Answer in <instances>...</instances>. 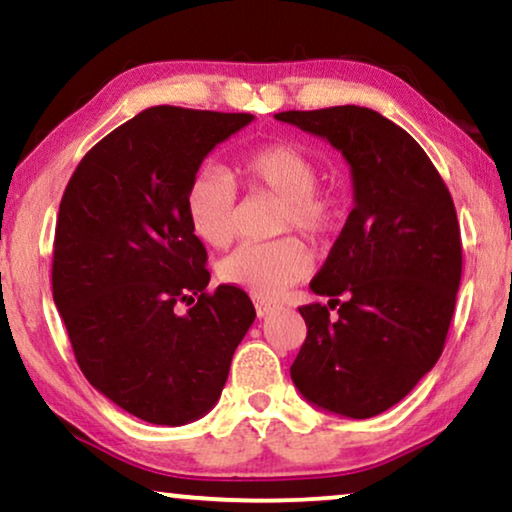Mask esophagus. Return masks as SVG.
<instances>
[{
	"mask_svg": "<svg viewBox=\"0 0 512 512\" xmlns=\"http://www.w3.org/2000/svg\"><path fill=\"white\" fill-rule=\"evenodd\" d=\"M254 307H256V314L258 317H268L270 312H275L277 310V305L275 303H270V300H263V298H256L254 300Z\"/></svg>",
	"mask_w": 512,
	"mask_h": 512,
	"instance_id": "obj_1",
	"label": "esophagus"
}]
</instances>
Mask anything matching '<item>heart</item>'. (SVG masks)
Wrapping results in <instances>:
<instances>
[{"label": "heart", "instance_id": "1", "mask_svg": "<svg viewBox=\"0 0 512 512\" xmlns=\"http://www.w3.org/2000/svg\"><path fill=\"white\" fill-rule=\"evenodd\" d=\"M237 174L251 193L282 198L279 233L300 230L314 242L338 233L347 219L345 200L333 188H321L319 167L291 144H265L237 160ZM188 226L198 240L223 249L237 237V191L223 172L202 170L186 191ZM312 258L298 237L242 244L219 263V277L254 296L275 298L307 277Z\"/></svg>", "mask_w": 512, "mask_h": 512}]
</instances>
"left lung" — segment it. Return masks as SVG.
<instances>
[{"mask_svg": "<svg viewBox=\"0 0 512 512\" xmlns=\"http://www.w3.org/2000/svg\"><path fill=\"white\" fill-rule=\"evenodd\" d=\"M275 118L331 142L354 184V209L310 282L331 300L298 307L307 338L291 380L317 408L375 417L443 354L461 282L452 195L422 146L373 109L345 104Z\"/></svg>", "mask_w": 512, "mask_h": 512, "instance_id": "left-lung-1", "label": "left lung"}]
</instances>
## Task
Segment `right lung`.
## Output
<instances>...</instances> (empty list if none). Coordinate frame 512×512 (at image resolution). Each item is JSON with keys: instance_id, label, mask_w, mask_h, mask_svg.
<instances>
[{"instance_id": "add662e5", "label": "right lung", "mask_w": 512, "mask_h": 512, "mask_svg": "<svg viewBox=\"0 0 512 512\" xmlns=\"http://www.w3.org/2000/svg\"><path fill=\"white\" fill-rule=\"evenodd\" d=\"M254 121L151 107L97 142L60 202L53 300L93 387L149 424L207 415L256 310L247 293L207 291V251L186 191L216 144ZM191 304L188 313L178 305Z\"/></svg>"}]
</instances>
